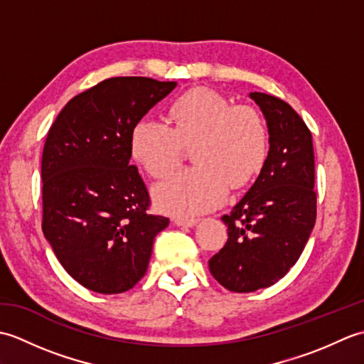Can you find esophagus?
<instances>
[{"mask_svg": "<svg viewBox=\"0 0 364 364\" xmlns=\"http://www.w3.org/2000/svg\"><path fill=\"white\" fill-rule=\"evenodd\" d=\"M198 223V219H181V218H178V219H175V225H178V227H196Z\"/></svg>", "mask_w": 364, "mask_h": 364, "instance_id": "obj_1", "label": "esophagus"}]
</instances>
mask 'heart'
Returning <instances> with one entry per match:
<instances>
[{
	"label": "heart",
	"mask_w": 364,
	"mask_h": 364,
	"mask_svg": "<svg viewBox=\"0 0 364 364\" xmlns=\"http://www.w3.org/2000/svg\"><path fill=\"white\" fill-rule=\"evenodd\" d=\"M173 127L142 119L131 129V156L151 176H164L181 158L183 144H193L196 166L181 168L153 188L154 203L176 218H196L223 203L235 188L262 168L269 136L261 115L213 90L186 92L170 105Z\"/></svg>",
	"instance_id": "obj_1"
}]
</instances>
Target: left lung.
I'll list each match as a JSON object with an SVG mask.
<instances>
[{
  "label": "left lung",
  "mask_w": 364,
  "mask_h": 364,
  "mask_svg": "<svg viewBox=\"0 0 364 364\" xmlns=\"http://www.w3.org/2000/svg\"><path fill=\"white\" fill-rule=\"evenodd\" d=\"M266 119L264 166L230 214L228 239L210 259L213 277L233 292H253L283 278L296 264L316 222L313 137L283 100L250 92Z\"/></svg>",
  "instance_id": "8db88e82"
}]
</instances>
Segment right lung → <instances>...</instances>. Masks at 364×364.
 <instances>
[{
    "label": "right lung",
    "mask_w": 364,
    "mask_h": 364,
    "mask_svg": "<svg viewBox=\"0 0 364 364\" xmlns=\"http://www.w3.org/2000/svg\"><path fill=\"white\" fill-rule=\"evenodd\" d=\"M175 87L142 76L105 80L72 98L46 136L42 230L68 275L90 291L133 288L168 225L146 213L150 197L129 166V136Z\"/></svg>",
    "instance_id": "1"
}]
</instances>
